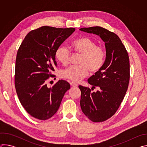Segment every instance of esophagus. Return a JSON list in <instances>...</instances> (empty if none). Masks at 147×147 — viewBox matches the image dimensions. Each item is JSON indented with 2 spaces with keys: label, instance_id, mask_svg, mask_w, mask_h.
Returning a JSON list of instances; mask_svg holds the SVG:
<instances>
[{
  "label": "esophagus",
  "instance_id": "obj_1",
  "mask_svg": "<svg viewBox=\"0 0 147 147\" xmlns=\"http://www.w3.org/2000/svg\"><path fill=\"white\" fill-rule=\"evenodd\" d=\"M70 84L71 86H72V87H77V84H76V83H75V82H71Z\"/></svg>",
  "mask_w": 147,
  "mask_h": 147
}]
</instances>
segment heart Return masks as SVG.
Masks as SVG:
<instances>
[{"mask_svg":"<svg viewBox=\"0 0 147 147\" xmlns=\"http://www.w3.org/2000/svg\"><path fill=\"white\" fill-rule=\"evenodd\" d=\"M71 45L73 51L81 55L79 66H71L62 70L60 73L61 77L78 82L88 76L89 70L92 73L100 70L106 57V52L102 47L96 46L95 42L87 36L77 38ZM70 51L65 47H60L55 52L56 59L63 66L70 63Z\"/></svg>","mask_w":147,"mask_h":147,"instance_id":"1","label":"heart"}]
</instances>
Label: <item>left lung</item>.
Wrapping results in <instances>:
<instances>
[{
	"mask_svg": "<svg viewBox=\"0 0 147 147\" xmlns=\"http://www.w3.org/2000/svg\"><path fill=\"white\" fill-rule=\"evenodd\" d=\"M80 30L98 35L105 45L106 59L103 66L88 80L93 88L98 87L99 90L91 92L89 88L78 86L84 114L93 122L104 121L116 113L127 90L130 80L129 55L115 33L98 26Z\"/></svg>",
	"mask_w": 147,
	"mask_h": 147,
	"instance_id": "left-lung-1",
	"label": "left lung"
}]
</instances>
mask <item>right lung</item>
<instances>
[{
    "label": "right lung",
    "instance_id": "add662e5",
    "mask_svg": "<svg viewBox=\"0 0 147 147\" xmlns=\"http://www.w3.org/2000/svg\"><path fill=\"white\" fill-rule=\"evenodd\" d=\"M75 31L74 28H57L43 26L30 31L17 54L15 87L18 99L32 117L47 120L57 111L69 83L59 80L52 88L47 81L56 66L55 52Z\"/></svg>",
    "mask_w": 147,
    "mask_h": 147
}]
</instances>
